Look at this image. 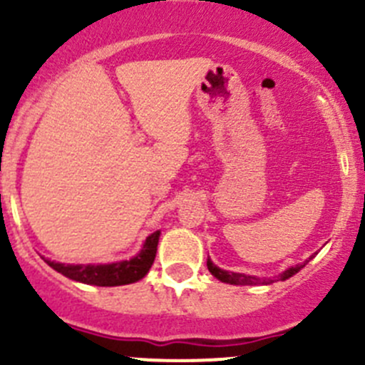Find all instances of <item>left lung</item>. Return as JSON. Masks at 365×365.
<instances>
[{
	"label": "left lung",
	"instance_id": "left-lung-1",
	"mask_svg": "<svg viewBox=\"0 0 365 365\" xmlns=\"http://www.w3.org/2000/svg\"><path fill=\"white\" fill-rule=\"evenodd\" d=\"M207 267L208 271L214 274L217 280L225 282V284H230V285H257V284H272V280H260V278H255V277H247V274H240V272H228L225 271V269H219L217 265L214 264V262L208 258L207 260ZM303 265H296V267H289L287 271L282 272L280 280H287V278H291L292 274H296V272L302 269Z\"/></svg>",
	"mask_w": 365,
	"mask_h": 365
}]
</instances>
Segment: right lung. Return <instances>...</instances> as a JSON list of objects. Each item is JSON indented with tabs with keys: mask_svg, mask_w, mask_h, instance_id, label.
Instances as JSON below:
<instances>
[{
	"mask_svg": "<svg viewBox=\"0 0 365 365\" xmlns=\"http://www.w3.org/2000/svg\"><path fill=\"white\" fill-rule=\"evenodd\" d=\"M158 237L160 232L151 233L150 237L144 242L140 253H137V257L130 258V260L123 262H114V264H60V262L46 260V264L49 267H53L55 271H58L63 277L71 278L74 282H81V284L88 285H98V287H115V285H128L133 282H139L140 278H144L150 271V267L153 265L155 255H157V246H158Z\"/></svg>",
	"mask_w": 365,
	"mask_h": 365,
	"instance_id": "1",
	"label": "right lung"
}]
</instances>
